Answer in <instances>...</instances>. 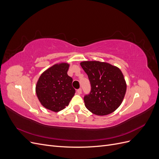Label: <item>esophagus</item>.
Segmentation results:
<instances>
[{
    "instance_id": "obj_1",
    "label": "esophagus",
    "mask_w": 159,
    "mask_h": 159,
    "mask_svg": "<svg viewBox=\"0 0 159 159\" xmlns=\"http://www.w3.org/2000/svg\"><path fill=\"white\" fill-rule=\"evenodd\" d=\"M77 92H78V94H81V88L78 89V90H77Z\"/></svg>"
}]
</instances>
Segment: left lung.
Instances as JSON below:
<instances>
[{
  "label": "left lung",
  "instance_id": "8db88e82",
  "mask_svg": "<svg viewBox=\"0 0 159 159\" xmlns=\"http://www.w3.org/2000/svg\"><path fill=\"white\" fill-rule=\"evenodd\" d=\"M91 84V91L84 98L86 108L97 115H107L121 104L127 84L117 67L106 62L84 61L80 63Z\"/></svg>",
  "mask_w": 159,
  "mask_h": 159
}]
</instances>
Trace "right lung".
Segmentation results:
<instances>
[{"label":"right lung","mask_w":159,"mask_h":159,"mask_svg":"<svg viewBox=\"0 0 159 159\" xmlns=\"http://www.w3.org/2000/svg\"><path fill=\"white\" fill-rule=\"evenodd\" d=\"M70 65L56 64L43 72L36 85V93L46 109L58 112L68 106L75 93L73 79L67 72Z\"/></svg>","instance_id":"1"}]
</instances>
